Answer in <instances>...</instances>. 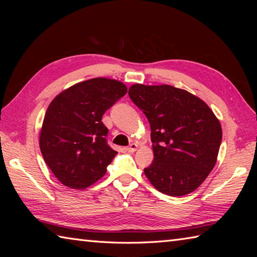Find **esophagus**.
Wrapping results in <instances>:
<instances>
[{"instance_id":"1","label":"esophagus","mask_w":257,"mask_h":257,"mask_svg":"<svg viewBox=\"0 0 257 257\" xmlns=\"http://www.w3.org/2000/svg\"><path fill=\"white\" fill-rule=\"evenodd\" d=\"M138 149V145L135 144V143H133V144H130L128 147H127V151L130 152V153H134V152H136Z\"/></svg>"}]
</instances>
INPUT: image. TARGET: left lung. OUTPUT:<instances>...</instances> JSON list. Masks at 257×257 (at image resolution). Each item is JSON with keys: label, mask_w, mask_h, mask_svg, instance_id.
<instances>
[{"label": "left lung", "mask_w": 257, "mask_h": 257, "mask_svg": "<svg viewBox=\"0 0 257 257\" xmlns=\"http://www.w3.org/2000/svg\"><path fill=\"white\" fill-rule=\"evenodd\" d=\"M132 101L151 124L154 160L145 176L161 193L184 196L196 190L213 170L222 128L207 104L170 85H132Z\"/></svg>", "instance_id": "left-lung-1"}]
</instances>
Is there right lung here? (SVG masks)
I'll return each mask as SVG.
<instances>
[{
  "instance_id": "add662e5",
  "label": "right lung",
  "mask_w": 257,
  "mask_h": 257,
  "mask_svg": "<svg viewBox=\"0 0 257 257\" xmlns=\"http://www.w3.org/2000/svg\"><path fill=\"white\" fill-rule=\"evenodd\" d=\"M123 82L92 78L56 95L47 107L40 133V149L61 184L85 189L106 173L118 152L106 144L102 116L127 93Z\"/></svg>"
}]
</instances>
